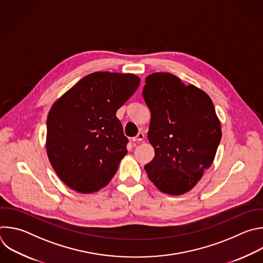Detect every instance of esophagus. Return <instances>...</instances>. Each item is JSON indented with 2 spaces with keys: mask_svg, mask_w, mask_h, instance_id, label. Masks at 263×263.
<instances>
[{
  "mask_svg": "<svg viewBox=\"0 0 263 263\" xmlns=\"http://www.w3.org/2000/svg\"><path fill=\"white\" fill-rule=\"evenodd\" d=\"M144 139V134L143 133H138L136 137H133L132 138V141L136 142V141H142Z\"/></svg>",
  "mask_w": 263,
  "mask_h": 263,
  "instance_id": "1",
  "label": "esophagus"
}]
</instances>
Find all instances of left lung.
<instances>
[{"instance_id": "8db88e82", "label": "left lung", "mask_w": 263, "mask_h": 263, "mask_svg": "<svg viewBox=\"0 0 263 263\" xmlns=\"http://www.w3.org/2000/svg\"><path fill=\"white\" fill-rule=\"evenodd\" d=\"M142 95L151 110L147 139L155 149L144 166L147 177L163 193L185 194L211 167L222 137L213 101L167 72L148 75Z\"/></svg>"}]
</instances>
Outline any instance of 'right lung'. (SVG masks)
I'll return each mask as SVG.
<instances>
[{
	"label": "right lung",
	"mask_w": 263,
	"mask_h": 263,
	"mask_svg": "<svg viewBox=\"0 0 263 263\" xmlns=\"http://www.w3.org/2000/svg\"><path fill=\"white\" fill-rule=\"evenodd\" d=\"M139 83L132 73L94 72L52 104L46 152L58 177L72 190L91 194L111 181L128 152L116 114Z\"/></svg>",
	"instance_id": "1"
}]
</instances>
